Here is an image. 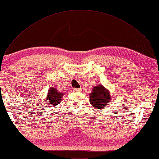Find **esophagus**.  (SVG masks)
<instances>
[{"label": "esophagus", "instance_id": "1", "mask_svg": "<svg viewBox=\"0 0 159 159\" xmlns=\"http://www.w3.org/2000/svg\"><path fill=\"white\" fill-rule=\"evenodd\" d=\"M74 90L75 91H80L81 90H82V88H79V89H74Z\"/></svg>", "mask_w": 159, "mask_h": 159}]
</instances>
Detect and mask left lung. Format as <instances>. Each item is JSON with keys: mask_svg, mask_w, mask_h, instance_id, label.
Wrapping results in <instances>:
<instances>
[{"mask_svg": "<svg viewBox=\"0 0 159 159\" xmlns=\"http://www.w3.org/2000/svg\"><path fill=\"white\" fill-rule=\"evenodd\" d=\"M91 105L95 109L99 110L105 105L110 103L111 96L109 91L105 89L102 84H98L93 87L92 92L89 95Z\"/></svg>", "mask_w": 159, "mask_h": 159, "instance_id": "8db88e82", "label": "left lung"}]
</instances>
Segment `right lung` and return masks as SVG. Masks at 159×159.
<instances>
[{
    "label": "right lung",
    "mask_w": 159,
    "mask_h": 159,
    "mask_svg": "<svg viewBox=\"0 0 159 159\" xmlns=\"http://www.w3.org/2000/svg\"><path fill=\"white\" fill-rule=\"evenodd\" d=\"M63 95L64 93L58 91L56 88H50L49 89L48 95L46 97V100H48L47 102H49V104L52 107L57 106L62 100Z\"/></svg>",
    "instance_id": "obj_1"
}]
</instances>
